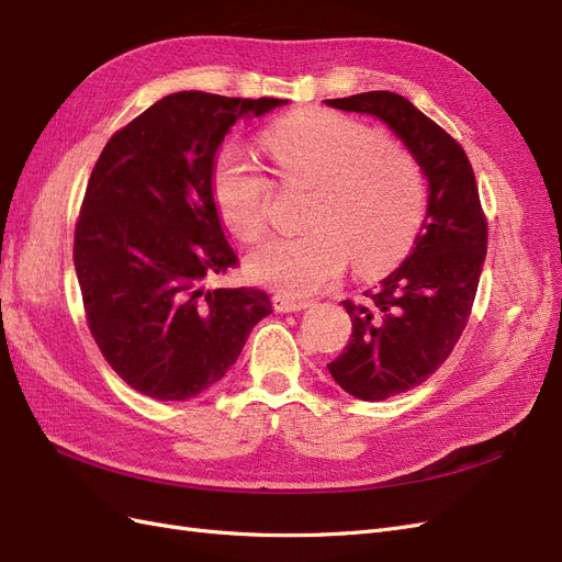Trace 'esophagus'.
<instances>
[{
  "instance_id": "obj_1",
  "label": "esophagus",
  "mask_w": 562,
  "mask_h": 562,
  "mask_svg": "<svg viewBox=\"0 0 562 562\" xmlns=\"http://www.w3.org/2000/svg\"><path fill=\"white\" fill-rule=\"evenodd\" d=\"M311 301H303V299H294V296H286V294H272V308L278 313H296L308 308Z\"/></svg>"
}]
</instances>
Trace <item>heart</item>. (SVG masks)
Masks as SVG:
<instances>
[{
  "label": "heart",
  "instance_id": "1",
  "mask_svg": "<svg viewBox=\"0 0 562 562\" xmlns=\"http://www.w3.org/2000/svg\"><path fill=\"white\" fill-rule=\"evenodd\" d=\"M280 181L315 188L306 235L272 237L247 256L249 278L286 296L339 282L350 259L360 276L397 263L419 235L428 186L422 165L381 132L334 110H301L261 136ZM216 212L235 237L268 231L272 181L243 153H223L212 169Z\"/></svg>",
  "mask_w": 562,
  "mask_h": 562
}]
</instances>
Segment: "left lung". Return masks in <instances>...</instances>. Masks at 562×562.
<instances>
[{
  "label": "left lung",
  "mask_w": 562,
  "mask_h": 562,
  "mask_svg": "<svg viewBox=\"0 0 562 562\" xmlns=\"http://www.w3.org/2000/svg\"><path fill=\"white\" fill-rule=\"evenodd\" d=\"M327 105L386 122L428 176V214L412 256L362 303L344 301L352 336L327 364L346 393L386 400L424 383L467 329L487 254V216L467 153L405 95L367 91Z\"/></svg>",
  "instance_id": "8db88e82"
}]
</instances>
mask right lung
I'll return each instance as SVG.
<instances>
[{"label": "right lung", "mask_w": 562, "mask_h": 562, "mask_svg": "<svg viewBox=\"0 0 562 562\" xmlns=\"http://www.w3.org/2000/svg\"><path fill=\"white\" fill-rule=\"evenodd\" d=\"M282 103L171 93L95 159L72 259L95 346L143 395L188 400L214 386L272 313L261 290L206 282L239 266L212 195L214 155L237 120Z\"/></svg>", "instance_id": "right-lung-1"}]
</instances>
